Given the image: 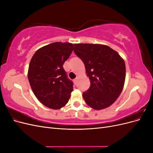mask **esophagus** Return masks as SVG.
<instances>
[{"label": "esophagus", "instance_id": "34e87169", "mask_svg": "<svg viewBox=\"0 0 153 153\" xmlns=\"http://www.w3.org/2000/svg\"><path fill=\"white\" fill-rule=\"evenodd\" d=\"M78 77H76L75 80H74V83H75V84H77V82H78Z\"/></svg>", "mask_w": 153, "mask_h": 153}]
</instances>
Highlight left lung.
Returning <instances> with one entry per match:
<instances>
[{
    "label": "left lung",
    "instance_id": "obj_1",
    "mask_svg": "<svg viewBox=\"0 0 153 153\" xmlns=\"http://www.w3.org/2000/svg\"><path fill=\"white\" fill-rule=\"evenodd\" d=\"M74 52L85 64L91 81L83 98L90 107H108L121 94L126 77V66L119 54L108 46L74 44Z\"/></svg>",
    "mask_w": 153,
    "mask_h": 153
}]
</instances>
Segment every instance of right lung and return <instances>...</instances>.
<instances>
[{"label": "right lung", "mask_w": 153, "mask_h": 153, "mask_svg": "<svg viewBox=\"0 0 153 153\" xmlns=\"http://www.w3.org/2000/svg\"><path fill=\"white\" fill-rule=\"evenodd\" d=\"M73 45L55 42L39 48L30 62L28 79L36 97L45 106L59 109L68 102L73 83L63 64L70 56Z\"/></svg>", "instance_id": "add662e5"}]
</instances>
